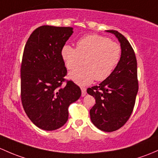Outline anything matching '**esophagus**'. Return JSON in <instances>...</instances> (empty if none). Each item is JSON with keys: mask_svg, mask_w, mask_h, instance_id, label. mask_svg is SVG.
Wrapping results in <instances>:
<instances>
[{"mask_svg": "<svg viewBox=\"0 0 158 158\" xmlns=\"http://www.w3.org/2000/svg\"><path fill=\"white\" fill-rule=\"evenodd\" d=\"M81 90H82V96L84 97L86 94V89L84 87H81Z\"/></svg>", "mask_w": 158, "mask_h": 158, "instance_id": "1", "label": "esophagus"}]
</instances>
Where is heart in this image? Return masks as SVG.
Listing matches in <instances>:
<instances>
[{
    "mask_svg": "<svg viewBox=\"0 0 158 158\" xmlns=\"http://www.w3.org/2000/svg\"><path fill=\"white\" fill-rule=\"evenodd\" d=\"M122 54L119 43L98 35H89L78 41L76 48L65 44L61 49V57L69 70L85 66L71 72L69 78L79 85L92 83L94 79H107L118 65Z\"/></svg>",
    "mask_w": 158,
    "mask_h": 158,
    "instance_id": "1",
    "label": "heart"
}]
</instances>
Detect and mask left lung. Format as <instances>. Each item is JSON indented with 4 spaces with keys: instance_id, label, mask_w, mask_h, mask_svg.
Returning a JSON list of instances; mask_svg holds the SVG:
<instances>
[{
    "instance_id": "left-lung-1",
    "label": "left lung",
    "mask_w": 158,
    "mask_h": 158,
    "mask_svg": "<svg viewBox=\"0 0 158 158\" xmlns=\"http://www.w3.org/2000/svg\"><path fill=\"white\" fill-rule=\"evenodd\" d=\"M114 35L122 48L120 60L112 74L98 85L87 89L95 98L90 110L92 123L104 132H114L122 127L132 114L139 90L137 61L128 40L115 30H106Z\"/></svg>"
}]
</instances>
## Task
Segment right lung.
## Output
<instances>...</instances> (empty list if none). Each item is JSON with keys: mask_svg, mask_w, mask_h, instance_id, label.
Wrapping results in <instances>:
<instances>
[{"mask_svg": "<svg viewBox=\"0 0 158 158\" xmlns=\"http://www.w3.org/2000/svg\"><path fill=\"white\" fill-rule=\"evenodd\" d=\"M72 27L42 26L29 36L21 65V100L26 115L46 131L59 129L69 117L68 107L80 98L73 81L62 86L67 70L61 49L73 33Z\"/></svg>", "mask_w": 158, "mask_h": 158, "instance_id": "1", "label": "right lung"}]
</instances>
